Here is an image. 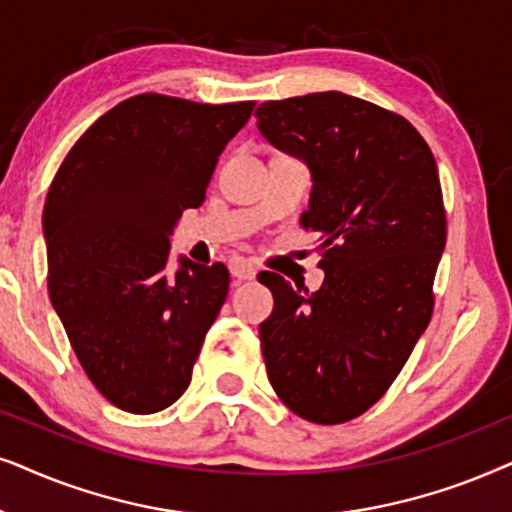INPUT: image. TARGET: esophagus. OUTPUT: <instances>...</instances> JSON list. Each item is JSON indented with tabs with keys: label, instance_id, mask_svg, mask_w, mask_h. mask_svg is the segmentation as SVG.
<instances>
[{
	"label": "esophagus",
	"instance_id": "1",
	"mask_svg": "<svg viewBox=\"0 0 512 512\" xmlns=\"http://www.w3.org/2000/svg\"><path fill=\"white\" fill-rule=\"evenodd\" d=\"M229 271L238 281H252L257 276V267L250 260H245V257H234L229 262Z\"/></svg>",
	"mask_w": 512,
	"mask_h": 512
}]
</instances>
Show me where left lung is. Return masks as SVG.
Here are the masks:
<instances>
[{"instance_id": "left-lung-1", "label": "left lung", "mask_w": 512, "mask_h": 512, "mask_svg": "<svg viewBox=\"0 0 512 512\" xmlns=\"http://www.w3.org/2000/svg\"><path fill=\"white\" fill-rule=\"evenodd\" d=\"M255 117L309 168L302 224L325 271L316 292L260 274L274 295L267 377L297 417L342 424L386 393L431 320L447 241L438 166L410 121L339 91L262 102Z\"/></svg>"}]
</instances>
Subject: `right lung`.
<instances>
[{
	"label": "right lung",
	"mask_w": 512,
	"mask_h": 512,
	"mask_svg": "<svg viewBox=\"0 0 512 512\" xmlns=\"http://www.w3.org/2000/svg\"><path fill=\"white\" fill-rule=\"evenodd\" d=\"M255 102L142 93L95 121L65 156L44 206L49 295L81 367L119 410L173 405L229 290L224 264L177 257L170 236L199 208Z\"/></svg>",
	"instance_id": "add662e5"
}]
</instances>
